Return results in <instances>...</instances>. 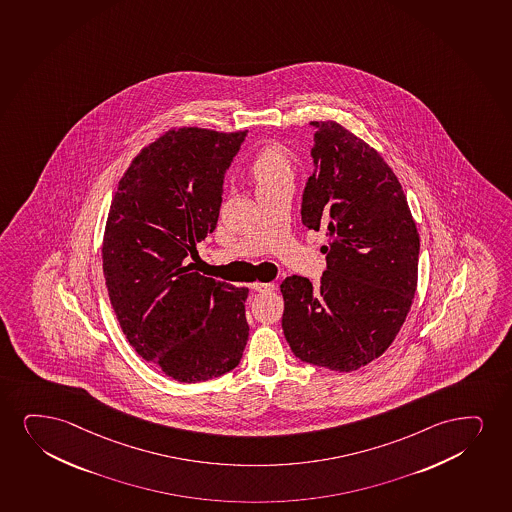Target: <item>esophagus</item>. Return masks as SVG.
<instances>
[{
    "instance_id": "obj_1",
    "label": "esophagus",
    "mask_w": 512,
    "mask_h": 512,
    "mask_svg": "<svg viewBox=\"0 0 512 512\" xmlns=\"http://www.w3.org/2000/svg\"><path fill=\"white\" fill-rule=\"evenodd\" d=\"M250 288H252L253 291H272L274 290V284L272 283H259V281H255V283L250 284Z\"/></svg>"
}]
</instances>
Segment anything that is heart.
<instances>
[{"mask_svg": "<svg viewBox=\"0 0 512 512\" xmlns=\"http://www.w3.org/2000/svg\"><path fill=\"white\" fill-rule=\"evenodd\" d=\"M248 172L257 190L281 181H291L293 171H291L290 152L278 143L264 146L253 158Z\"/></svg>", "mask_w": 512, "mask_h": 512, "instance_id": "b5f03b06", "label": "heart"}]
</instances>
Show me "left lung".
<instances>
[{
    "label": "left lung",
    "mask_w": 512,
    "mask_h": 512,
    "mask_svg": "<svg viewBox=\"0 0 512 512\" xmlns=\"http://www.w3.org/2000/svg\"><path fill=\"white\" fill-rule=\"evenodd\" d=\"M316 127L303 226L326 229L321 284L281 283L283 331L295 357L350 373L392 345L417 286L419 234L390 165L333 120Z\"/></svg>",
    "instance_id": "8db88e82"
}]
</instances>
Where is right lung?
Here are the masks:
<instances>
[{"instance_id":"add662e5","label":"right lung","mask_w":512,"mask_h":512,"mask_svg":"<svg viewBox=\"0 0 512 512\" xmlns=\"http://www.w3.org/2000/svg\"><path fill=\"white\" fill-rule=\"evenodd\" d=\"M247 131H167L119 181L103 236L108 297L127 341L181 383L229 373L248 340V288L186 265L214 231L224 174Z\"/></svg>"}]
</instances>
